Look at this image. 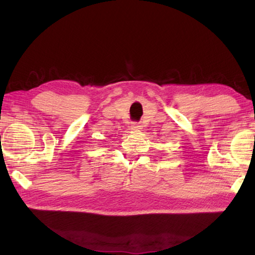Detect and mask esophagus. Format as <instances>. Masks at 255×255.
Returning a JSON list of instances; mask_svg holds the SVG:
<instances>
[{"label": "esophagus", "instance_id": "obj_1", "mask_svg": "<svg viewBox=\"0 0 255 255\" xmlns=\"http://www.w3.org/2000/svg\"><path fill=\"white\" fill-rule=\"evenodd\" d=\"M131 129H132V130H134V131H140V130H141V126H140V125L139 124H137V123H134V124H132L131 125Z\"/></svg>", "mask_w": 255, "mask_h": 255}]
</instances>
